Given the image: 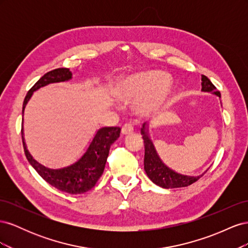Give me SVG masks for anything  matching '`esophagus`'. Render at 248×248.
<instances>
[{
	"mask_svg": "<svg viewBox=\"0 0 248 248\" xmlns=\"http://www.w3.org/2000/svg\"><path fill=\"white\" fill-rule=\"evenodd\" d=\"M122 133L123 134H130V133H132V131H133V126L131 125V124H129V123H126L123 127H122Z\"/></svg>",
	"mask_w": 248,
	"mask_h": 248,
	"instance_id": "esophagus-1",
	"label": "esophagus"
}]
</instances>
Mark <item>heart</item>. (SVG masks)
Wrapping results in <instances>:
<instances>
[{"instance_id":"heart-1","label":"heart","mask_w":248,"mask_h":248,"mask_svg":"<svg viewBox=\"0 0 248 248\" xmlns=\"http://www.w3.org/2000/svg\"><path fill=\"white\" fill-rule=\"evenodd\" d=\"M171 81L160 71H147L127 78L117 89V96L122 99L139 98L149 92L138 102L137 108L149 115L158 110L170 93Z\"/></svg>"}]
</instances>
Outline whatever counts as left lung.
Listing matches in <instances>:
<instances>
[{
  "mask_svg": "<svg viewBox=\"0 0 248 248\" xmlns=\"http://www.w3.org/2000/svg\"><path fill=\"white\" fill-rule=\"evenodd\" d=\"M202 91L212 93L216 96L220 97V93L217 91L211 80L205 76H202ZM140 133L145 144L144 169L149 179L156 185L167 189L178 188V187H186L198 181V180L201 177H202V175L208 170H207L204 174H202L200 176H187L179 174V172L175 171L174 170L170 169L167 164L160 159L159 155L156 152L153 141L150 139L148 126L146 123L142 124V127L140 128Z\"/></svg>",
  "mask_w": 248,
  "mask_h": 248,
  "instance_id": "8db88e82",
  "label": "left lung"
}]
</instances>
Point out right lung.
Listing matches in <instances>:
<instances>
[{
    "label": "right lung",
    "instance_id": "right-lung-1",
    "mask_svg": "<svg viewBox=\"0 0 248 248\" xmlns=\"http://www.w3.org/2000/svg\"><path fill=\"white\" fill-rule=\"evenodd\" d=\"M72 78V73L68 68H58L51 70L36 82L30 89L22 104V114L28 101L31 98L36 90L46 86L52 82H60L69 80ZM24 124V121H22ZM121 128L120 127H102L96 131L95 136L89 142L77 159L68 164L56 168H47L36 161L27 149L24 139V127L21 126V138L24 144L25 154L30 164L36 171L46 180L51 186L57 189L70 194H79L92 189L101 177L106 167L109 148L112 142L120 137Z\"/></svg>",
    "mask_w": 248,
    "mask_h": 248
}]
</instances>
